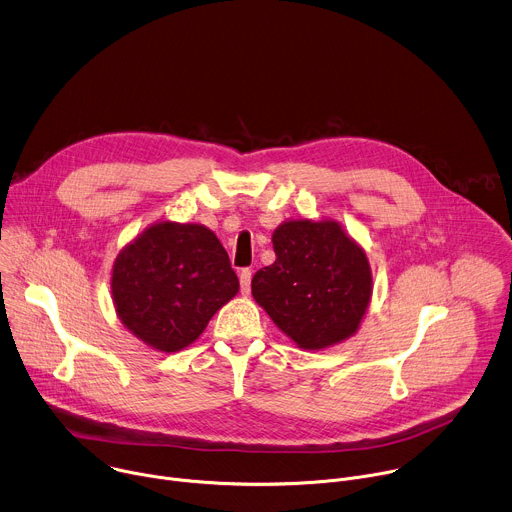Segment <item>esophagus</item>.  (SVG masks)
<instances>
[{"label":"esophagus","instance_id":"34e87169","mask_svg":"<svg viewBox=\"0 0 512 512\" xmlns=\"http://www.w3.org/2000/svg\"><path fill=\"white\" fill-rule=\"evenodd\" d=\"M250 282H252V270H250V268L240 270V288H242V294H250Z\"/></svg>","mask_w":512,"mask_h":512}]
</instances>
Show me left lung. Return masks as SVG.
<instances>
[{
    "instance_id": "8db88e82",
    "label": "left lung",
    "mask_w": 512,
    "mask_h": 512,
    "mask_svg": "<svg viewBox=\"0 0 512 512\" xmlns=\"http://www.w3.org/2000/svg\"><path fill=\"white\" fill-rule=\"evenodd\" d=\"M276 260L252 278V296L300 349L321 351L359 331L373 292L365 250L335 220H286Z\"/></svg>"
}]
</instances>
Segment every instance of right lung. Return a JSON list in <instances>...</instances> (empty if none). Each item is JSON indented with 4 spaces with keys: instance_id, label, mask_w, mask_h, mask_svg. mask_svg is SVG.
Segmentation results:
<instances>
[{
    "instance_id": "obj_1",
    "label": "right lung",
    "mask_w": 512,
    "mask_h": 512,
    "mask_svg": "<svg viewBox=\"0 0 512 512\" xmlns=\"http://www.w3.org/2000/svg\"><path fill=\"white\" fill-rule=\"evenodd\" d=\"M111 290L127 331L155 351L175 353L203 333L240 282L212 230L157 222L119 252Z\"/></svg>"
}]
</instances>
